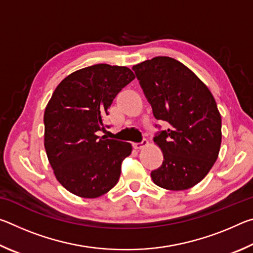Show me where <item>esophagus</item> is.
Instances as JSON below:
<instances>
[{"mask_svg": "<svg viewBox=\"0 0 253 253\" xmlns=\"http://www.w3.org/2000/svg\"><path fill=\"white\" fill-rule=\"evenodd\" d=\"M148 146V142L146 139H144L142 143H134L132 144V147H134V149H136V151H139V149H143L145 147Z\"/></svg>", "mask_w": 253, "mask_h": 253, "instance_id": "esophagus-1", "label": "esophagus"}]
</instances>
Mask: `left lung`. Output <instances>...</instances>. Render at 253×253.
<instances>
[{
    "label": "left lung",
    "mask_w": 253,
    "mask_h": 253,
    "mask_svg": "<svg viewBox=\"0 0 253 253\" xmlns=\"http://www.w3.org/2000/svg\"><path fill=\"white\" fill-rule=\"evenodd\" d=\"M154 117L169 129L154 137L164 160L153 182L170 191L193 187L207 176L221 146V115L211 91L193 71L169 57L132 67Z\"/></svg>",
    "instance_id": "left-lung-1"
}]
</instances>
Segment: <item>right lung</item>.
I'll list each match as a JSON object with an SVG mask.
<instances>
[{"mask_svg": "<svg viewBox=\"0 0 253 253\" xmlns=\"http://www.w3.org/2000/svg\"><path fill=\"white\" fill-rule=\"evenodd\" d=\"M135 79L129 68L93 65L58 84L44 110V148L55 178L77 196L95 199L116 185L131 145L98 136L115 97Z\"/></svg>", "mask_w": 253, "mask_h": 253, "instance_id": "obj_1", "label": "right lung"}]
</instances>
